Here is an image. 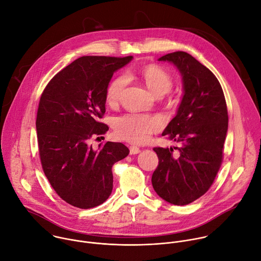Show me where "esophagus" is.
Segmentation results:
<instances>
[{
  "instance_id": "esophagus-1",
  "label": "esophagus",
  "mask_w": 261,
  "mask_h": 261,
  "mask_svg": "<svg viewBox=\"0 0 261 261\" xmlns=\"http://www.w3.org/2000/svg\"><path fill=\"white\" fill-rule=\"evenodd\" d=\"M129 150H130V155H136V154L140 153V148L135 145H131L129 147Z\"/></svg>"
}]
</instances>
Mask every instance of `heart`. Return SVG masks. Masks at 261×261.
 <instances>
[{
	"mask_svg": "<svg viewBox=\"0 0 261 261\" xmlns=\"http://www.w3.org/2000/svg\"><path fill=\"white\" fill-rule=\"evenodd\" d=\"M136 76L157 97L164 96L172 87L170 73L158 65L151 64L138 69ZM125 85L124 77H117L109 83L105 94L108 105L115 106L120 102ZM160 128L161 122L157 118L141 115H126L115 122L117 136L132 143H144Z\"/></svg>",
	"mask_w": 261,
	"mask_h": 261,
	"instance_id": "1",
	"label": "heart"
}]
</instances>
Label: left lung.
<instances>
[{
    "mask_svg": "<svg viewBox=\"0 0 261 261\" xmlns=\"http://www.w3.org/2000/svg\"><path fill=\"white\" fill-rule=\"evenodd\" d=\"M179 71L184 95L175 117L162 135L179 143L154 147L159 164L152 175L153 188L165 201L189 204L212 186L223 159L228 129L224 93L214 73L185 51L159 58Z\"/></svg>",
    "mask_w": 261,
    "mask_h": 261,
    "instance_id": "1",
    "label": "left lung"
}]
</instances>
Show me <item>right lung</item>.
I'll return each mask as SVG.
<instances>
[{"label":"right lung","instance_id":"1","mask_svg":"<svg viewBox=\"0 0 261 261\" xmlns=\"http://www.w3.org/2000/svg\"><path fill=\"white\" fill-rule=\"evenodd\" d=\"M132 59L82 57L56 74L41 95L36 130L42 168L56 193L73 206L103 203L113 191V165L129 154L121 142L107 141L94 150L90 139L108 130L99 122L106 89Z\"/></svg>","mask_w":261,"mask_h":261}]
</instances>
